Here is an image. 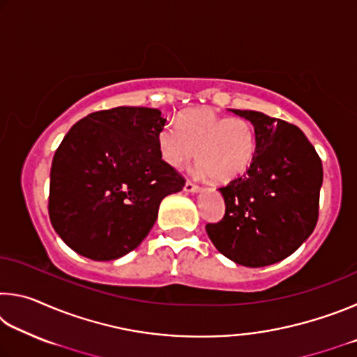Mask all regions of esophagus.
<instances>
[{
	"label": "esophagus",
	"instance_id": "34e87169",
	"mask_svg": "<svg viewBox=\"0 0 357 357\" xmlns=\"http://www.w3.org/2000/svg\"><path fill=\"white\" fill-rule=\"evenodd\" d=\"M184 190H185L187 193H198V192H200L202 189H200V187H198L197 184H193V183H190V181H185Z\"/></svg>",
	"mask_w": 357,
	"mask_h": 357
}]
</instances>
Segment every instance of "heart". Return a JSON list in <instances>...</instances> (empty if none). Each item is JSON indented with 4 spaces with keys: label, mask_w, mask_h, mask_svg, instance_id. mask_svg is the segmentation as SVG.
Instances as JSON below:
<instances>
[{
    "label": "heart",
    "mask_w": 357,
    "mask_h": 357,
    "mask_svg": "<svg viewBox=\"0 0 357 357\" xmlns=\"http://www.w3.org/2000/svg\"><path fill=\"white\" fill-rule=\"evenodd\" d=\"M162 159L181 168L195 157L198 172L217 183H229L244 174L257 149L253 126L244 118H227L211 110H193L183 114L176 126L160 130Z\"/></svg>",
    "instance_id": "1"
}]
</instances>
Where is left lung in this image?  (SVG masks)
Returning a JSON list of instances; mask_svg holds the SVG:
<instances>
[{
	"label": "left lung",
	"instance_id": "left-lung-1",
	"mask_svg": "<svg viewBox=\"0 0 357 357\" xmlns=\"http://www.w3.org/2000/svg\"><path fill=\"white\" fill-rule=\"evenodd\" d=\"M228 112L250 121L257 149L247 174L219 189L225 215L206 233L231 261L261 268L291 255L315 229L323 165L296 126L261 112Z\"/></svg>",
	"mask_w": 357,
	"mask_h": 357
}]
</instances>
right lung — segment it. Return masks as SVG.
Here are the masks:
<instances>
[{
  "label": "right lung",
  "mask_w": 357,
  "mask_h": 357,
  "mask_svg": "<svg viewBox=\"0 0 357 357\" xmlns=\"http://www.w3.org/2000/svg\"><path fill=\"white\" fill-rule=\"evenodd\" d=\"M162 112L118 107L84 116L56 149L50 170L52 225L78 255L110 261L148 236L160 202L184 178L162 160Z\"/></svg>",
  "instance_id": "1"
}]
</instances>
